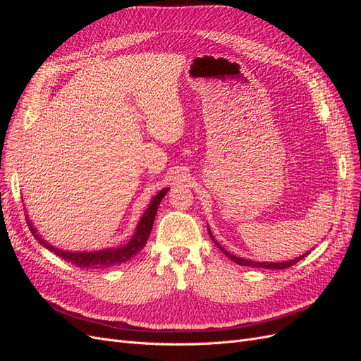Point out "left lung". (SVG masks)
<instances>
[{
	"label": "left lung",
	"mask_w": 361,
	"mask_h": 361,
	"mask_svg": "<svg viewBox=\"0 0 361 361\" xmlns=\"http://www.w3.org/2000/svg\"><path fill=\"white\" fill-rule=\"evenodd\" d=\"M209 235H211V232H209ZM211 238H212V235H211ZM212 241L218 245V248H220L223 253L227 256V257H231L235 264H238V265H243V267H253V268H268V269H285V268H289V267H292V265H295L297 264V262H300L301 259H304L305 256H307L309 253H305V255H302V256H300V257H297V259H293V260H288V262H253V260H247V259H241V257H236V256H233V255H231L228 253V251H226L220 244H218L215 239L212 238Z\"/></svg>",
	"instance_id": "8db88e82"
}]
</instances>
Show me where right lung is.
<instances>
[{"label":"right lung","mask_w":361,"mask_h":361,"mask_svg":"<svg viewBox=\"0 0 361 361\" xmlns=\"http://www.w3.org/2000/svg\"><path fill=\"white\" fill-rule=\"evenodd\" d=\"M169 188L161 190L154 199H152L149 207L146 209V212L143 214V216L140 218V223L137 226V231L134 233V236L130 238V241L120 247V248H108V250H102V251H92V253H71V251H64V250H59L56 247H51L48 243L43 241V239L39 236V233L36 232V228L32 227V224L30 223V220L27 218V224L30 227V231L35 236L37 241L47 247L48 250L54 251V255H57L59 257L64 259L66 262H71L75 267L82 268V269H102V268H110V267H116L120 264H125V262L133 259L140 250H143L149 235L152 232V227H154V221H155V215L159 207V203L162 200L164 195L167 194Z\"/></svg>","instance_id":"add662e5"}]
</instances>
